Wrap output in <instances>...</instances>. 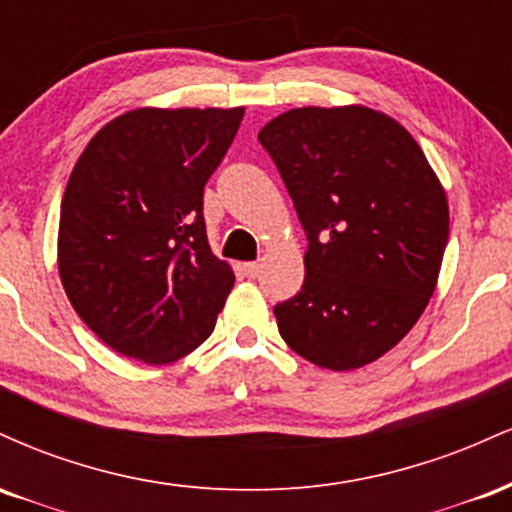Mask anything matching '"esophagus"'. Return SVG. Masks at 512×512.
<instances>
[{
    "label": "esophagus",
    "instance_id": "34e87169",
    "mask_svg": "<svg viewBox=\"0 0 512 512\" xmlns=\"http://www.w3.org/2000/svg\"><path fill=\"white\" fill-rule=\"evenodd\" d=\"M243 274L250 276V279H255V276L260 274V264H257V262H245L243 264Z\"/></svg>",
    "mask_w": 512,
    "mask_h": 512
}]
</instances>
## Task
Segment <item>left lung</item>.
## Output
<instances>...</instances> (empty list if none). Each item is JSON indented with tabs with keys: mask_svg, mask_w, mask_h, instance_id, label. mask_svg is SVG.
Segmentation results:
<instances>
[{
	"mask_svg": "<svg viewBox=\"0 0 512 512\" xmlns=\"http://www.w3.org/2000/svg\"><path fill=\"white\" fill-rule=\"evenodd\" d=\"M257 139L308 238L301 291L274 305L279 334L320 368L366 366L433 296L450 233L443 187L407 129L363 105L289 110Z\"/></svg>",
	"mask_w": 512,
	"mask_h": 512,
	"instance_id": "8db88e82",
	"label": "left lung"
}]
</instances>
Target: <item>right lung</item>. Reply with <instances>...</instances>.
I'll list each match as a JSON object with an SVG mask.
<instances>
[{
    "mask_svg": "<svg viewBox=\"0 0 512 512\" xmlns=\"http://www.w3.org/2000/svg\"><path fill=\"white\" fill-rule=\"evenodd\" d=\"M243 108H139L108 122L69 175L60 276L69 303L110 349L170 363L214 332L233 289L204 223V185Z\"/></svg>",
    "mask_w": 512,
    "mask_h": 512,
    "instance_id": "obj_1",
    "label": "right lung"
}]
</instances>
